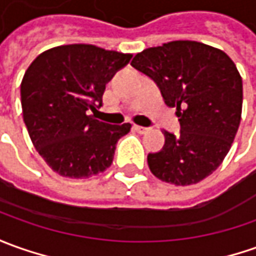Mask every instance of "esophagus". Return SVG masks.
<instances>
[{"mask_svg": "<svg viewBox=\"0 0 256 256\" xmlns=\"http://www.w3.org/2000/svg\"><path fill=\"white\" fill-rule=\"evenodd\" d=\"M133 128H134L137 133H140V134H146V133H148V132H150V128H142V126H134Z\"/></svg>", "mask_w": 256, "mask_h": 256, "instance_id": "esophagus-1", "label": "esophagus"}]
</instances>
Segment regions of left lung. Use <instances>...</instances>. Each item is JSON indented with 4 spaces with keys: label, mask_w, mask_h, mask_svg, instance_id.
<instances>
[{
    "label": "left lung",
    "mask_w": 256,
    "mask_h": 256,
    "mask_svg": "<svg viewBox=\"0 0 256 256\" xmlns=\"http://www.w3.org/2000/svg\"><path fill=\"white\" fill-rule=\"evenodd\" d=\"M132 66L152 78L165 104L176 108L180 134L164 130L165 144L148 154L158 179L186 186L220 166L237 134L242 112V78L220 48L174 40L134 56Z\"/></svg>",
    "instance_id": "1"
}]
</instances>
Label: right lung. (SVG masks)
<instances>
[{"instance_id":"obj_1","label":"right lung","mask_w":256,"mask_h":256,"mask_svg":"<svg viewBox=\"0 0 256 256\" xmlns=\"http://www.w3.org/2000/svg\"><path fill=\"white\" fill-rule=\"evenodd\" d=\"M132 56L77 43L48 48L28 67L20 82L24 122L56 174L81 179L110 166L116 142L132 124H108L90 110L102 106L106 84Z\"/></svg>"}]
</instances>
